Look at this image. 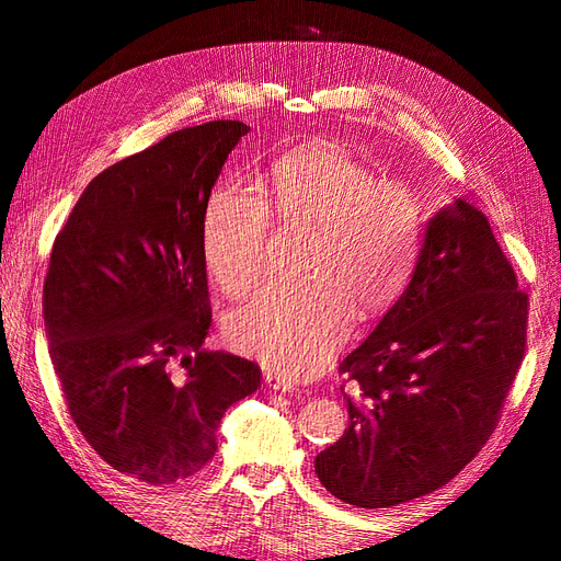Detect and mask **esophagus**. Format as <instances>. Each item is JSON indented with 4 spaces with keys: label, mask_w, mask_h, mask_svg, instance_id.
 Instances as JSON below:
<instances>
[{
    "label": "esophagus",
    "mask_w": 561,
    "mask_h": 561,
    "mask_svg": "<svg viewBox=\"0 0 561 561\" xmlns=\"http://www.w3.org/2000/svg\"><path fill=\"white\" fill-rule=\"evenodd\" d=\"M264 381H266V386H268V388L283 390V393H293V390H297V386H295L293 381H287V379H283V377H278V375H274V371H266V375H264Z\"/></svg>",
    "instance_id": "1"
}]
</instances>
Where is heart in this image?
I'll return each mask as SVG.
<instances>
[{"instance_id":"heart-1","label":"heart","mask_w":561,"mask_h":561,"mask_svg":"<svg viewBox=\"0 0 561 561\" xmlns=\"http://www.w3.org/2000/svg\"><path fill=\"white\" fill-rule=\"evenodd\" d=\"M311 225L301 268L268 280L225 322L227 342L283 379H309L351 330L353 311H386L410 283L426 236V203L412 184L377 178L353 151L318 145L271 161L262 194L219 182L203 206V257L215 283L241 297L266 264L274 225Z\"/></svg>"}]
</instances>
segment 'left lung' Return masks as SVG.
I'll return each mask as SVG.
<instances>
[{
	"mask_svg": "<svg viewBox=\"0 0 561 561\" xmlns=\"http://www.w3.org/2000/svg\"><path fill=\"white\" fill-rule=\"evenodd\" d=\"M529 295L463 198L426 227L407 290L339 365L348 428L316 456L332 496L390 507L447 484L494 433L526 348Z\"/></svg>",
	"mask_w": 561,
	"mask_h": 561,
	"instance_id": "1",
	"label": "left lung"
}]
</instances>
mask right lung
<instances>
[{"label": "right lung", "mask_w": 561, "mask_h": 561, "mask_svg": "<svg viewBox=\"0 0 561 561\" xmlns=\"http://www.w3.org/2000/svg\"><path fill=\"white\" fill-rule=\"evenodd\" d=\"M250 126L182 128L91 180L50 250L44 325L72 421L114 470L147 484L192 478L262 369L206 351L201 219Z\"/></svg>", "instance_id": "obj_1"}]
</instances>
